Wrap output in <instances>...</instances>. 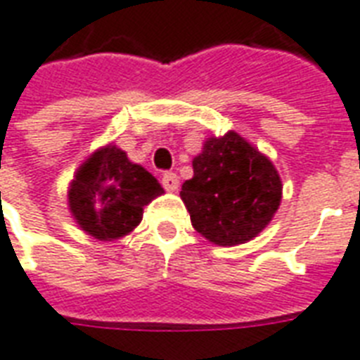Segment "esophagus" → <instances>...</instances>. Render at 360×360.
I'll return each mask as SVG.
<instances>
[{
  "label": "esophagus",
  "instance_id": "34e87169",
  "mask_svg": "<svg viewBox=\"0 0 360 360\" xmlns=\"http://www.w3.org/2000/svg\"><path fill=\"white\" fill-rule=\"evenodd\" d=\"M162 185L166 191L175 192L179 188V177L174 172H166V174H162Z\"/></svg>",
  "mask_w": 360,
  "mask_h": 360
}]
</instances>
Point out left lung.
<instances>
[{"instance_id":"1","label":"left lung","mask_w":360,"mask_h":360,"mask_svg":"<svg viewBox=\"0 0 360 360\" xmlns=\"http://www.w3.org/2000/svg\"><path fill=\"white\" fill-rule=\"evenodd\" d=\"M192 168V179L181 186V200L194 230L214 245L233 246L254 239L278 211V172L233 130L207 138Z\"/></svg>"}]
</instances>
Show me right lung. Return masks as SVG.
Here are the masks:
<instances>
[{"label":"right lung","instance_id":"1","mask_svg":"<svg viewBox=\"0 0 360 360\" xmlns=\"http://www.w3.org/2000/svg\"><path fill=\"white\" fill-rule=\"evenodd\" d=\"M164 194L162 186L114 143L93 153L69 186V209L87 236L114 240L141 222L143 207Z\"/></svg>","mask_w":360,"mask_h":360}]
</instances>
